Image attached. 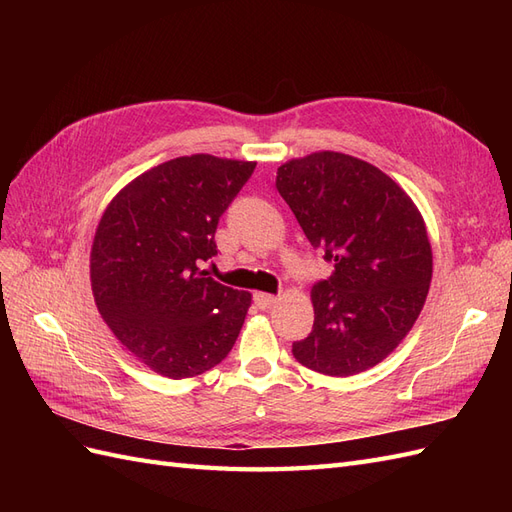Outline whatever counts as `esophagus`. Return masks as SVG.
<instances>
[{
	"label": "esophagus",
	"mask_w": 512,
	"mask_h": 512,
	"mask_svg": "<svg viewBox=\"0 0 512 512\" xmlns=\"http://www.w3.org/2000/svg\"><path fill=\"white\" fill-rule=\"evenodd\" d=\"M254 303L260 309H271L277 303V297H273L269 292H254Z\"/></svg>",
	"instance_id": "1"
}]
</instances>
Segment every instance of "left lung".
Returning <instances> with one entry per match:
<instances>
[{
	"mask_svg": "<svg viewBox=\"0 0 512 512\" xmlns=\"http://www.w3.org/2000/svg\"><path fill=\"white\" fill-rule=\"evenodd\" d=\"M277 192L307 241L333 262L314 284V329L292 354L324 376L384 361L425 305L433 256L421 211L374 164L318 151L277 168Z\"/></svg>",
	"mask_w": 512,
	"mask_h": 512,
	"instance_id": "1",
	"label": "left lung"
}]
</instances>
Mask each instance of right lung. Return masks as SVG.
<instances>
[{
  "mask_svg": "<svg viewBox=\"0 0 512 512\" xmlns=\"http://www.w3.org/2000/svg\"><path fill=\"white\" fill-rule=\"evenodd\" d=\"M256 162L183 156L130 181L102 213L91 290L108 329L164 378H194L235 346L252 294L198 269Z\"/></svg>",
  "mask_w": 512,
  "mask_h": 512,
  "instance_id": "add662e5",
  "label": "right lung"
}]
</instances>
